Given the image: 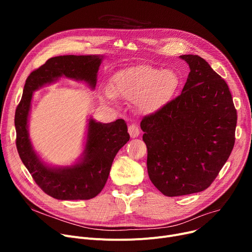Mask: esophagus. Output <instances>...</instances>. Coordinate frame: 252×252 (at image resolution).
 <instances>
[{"mask_svg": "<svg viewBox=\"0 0 252 252\" xmlns=\"http://www.w3.org/2000/svg\"><path fill=\"white\" fill-rule=\"evenodd\" d=\"M128 134L131 138H136L140 135V129L137 125H129L128 126Z\"/></svg>", "mask_w": 252, "mask_h": 252, "instance_id": "1", "label": "esophagus"}]
</instances>
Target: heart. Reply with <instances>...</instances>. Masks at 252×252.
Returning <instances> with one entry per match:
<instances>
[{
    "mask_svg": "<svg viewBox=\"0 0 252 252\" xmlns=\"http://www.w3.org/2000/svg\"><path fill=\"white\" fill-rule=\"evenodd\" d=\"M178 86L179 77L173 70L137 66L118 72L113 78L112 91L106 92V95L138 103L143 111L154 112L170 99Z\"/></svg>",
    "mask_w": 252,
    "mask_h": 252,
    "instance_id": "obj_1",
    "label": "heart"
}]
</instances>
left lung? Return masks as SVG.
Returning <instances> with one entry per match:
<instances>
[{
    "instance_id": "left-lung-1",
    "label": "left lung",
    "mask_w": 252,
    "mask_h": 252,
    "mask_svg": "<svg viewBox=\"0 0 252 252\" xmlns=\"http://www.w3.org/2000/svg\"><path fill=\"white\" fill-rule=\"evenodd\" d=\"M190 72L182 94L144 116L147 169L168 197L207 189L235 144L237 110L227 83L197 55H182Z\"/></svg>"
}]
</instances>
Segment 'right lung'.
Wrapping results in <instances>:
<instances>
[{
  "label": "right lung",
  "mask_w": 252,
  "mask_h": 252,
  "mask_svg": "<svg viewBox=\"0 0 252 252\" xmlns=\"http://www.w3.org/2000/svg\"><path fill=\"white\" fill-rule=\"evenodd\" d=\"M102 58L99 55H65L48 59L26 78L15 111L16 147L21 160L37 186L59 200H88L102 191L116 153L129 140L127 126L124 119L100 124L90 118L83 160L70 167H49L39 160L29 138L28 119L32 92L62 75L84 81L94 89Z\"/></svg>",
  "instance_id": "1"
}]
</instances>
